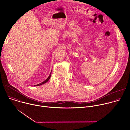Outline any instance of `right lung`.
<instances>
[{
	"instance_id": "add662e5",
	"label": "right lung",
	"mask_w": 130,
	"mask_h": 130,
	"mask_svg": "<svg viewBox=\"0 0 130 130\" xmlns=\"http://www.w3.org/2000/svg\"><path fill=\"white\" fill-rule=\"evenodd\" d=\"M51 72H50V75H49V76H48V77L44 81H43V82H42V83H40V84H37V85H34V86H40V85H42V84H44V83H46V82H47L48 81H49V80L50 79V77H51Z\"/></svg>"
}]
</instances>
